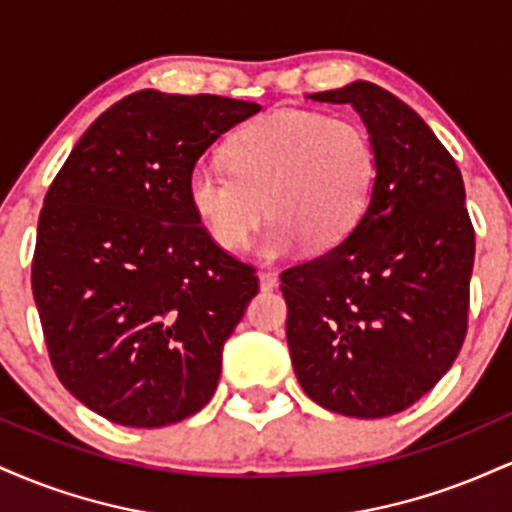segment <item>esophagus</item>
Wrapping results in <instances>:
<instances>
[{"instance_id": "esophagus-1", "label": "esophagus", "mask_w": 512, "mask_h": 512, "mask_svg": "<svg viewBox=\"0 0 512 512\" xmlns=\"http://www.w3.org/2000/svg\"><path fill=\"white\" fill-rule=\"evenodd\" d=\"M279 284V276L274 272H260V289L262 291H272Z\"/></svg>"}]
</instances>
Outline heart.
Returning a JSON list of instances; mask_svg holds the SVG:
<instances>
[{
  "label": "heart",
  "mask_w": 512,
  "mask_h": 512,
  "mask_svg": "<svg viewBox=\"0 0 512 512\" xmlns=\"http://www.w3.org/2000/svg\"><path fill=\"white\" fill-rule=\"evenodd\" d=\"M228 166L197 163L187 175L190 207L216 245L243 250L262 221L264 260L308 245H339L361 221L375 182L368 132L310 110H274L233 132Z\"/></svg>",
  "instance_id": "obj_1"
}]
</instances>
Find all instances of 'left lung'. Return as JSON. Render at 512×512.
Instances as JSON below:
<instances>
[{"label": "left lung", "mask_w": 512, "mask_h": 512, "mask_svg": "<svg viewBox=\"0 0 512 512\" xmlns=\"http://www.w3.org/2000/svg\"><path fill=\"white\" fill-rule=\"evenodd\" d=\"M308 98L361 115L375 182L342 243L281 274L291 363L315 404L383 419L448 373L467 334L474 228L462 173L419 113L385 88L351 81Z\"/></svg>", "instance_id": "8db88e82"}]
</instances>
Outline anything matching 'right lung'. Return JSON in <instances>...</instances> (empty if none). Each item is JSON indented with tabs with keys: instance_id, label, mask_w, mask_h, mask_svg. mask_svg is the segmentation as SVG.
<instances>
[{
	"instance_id": "right-lung-1",
	"label": "right lung",
	"mask_w": 512,
	"mask_h": 512,
	"mask_svg": "<svg viewBox=\"0 0 512 512\" xmlns=\"http://www.w3.org/2000/svg\"><path fill=\"white\" fill-rule=\"evenodd\" d=\"M260 110L144 88L110 105L52 180L33 298L60 383L113 424H178L214 397L257 276L204 231L187 175Z\"/></svg>"
}]
</instances>
